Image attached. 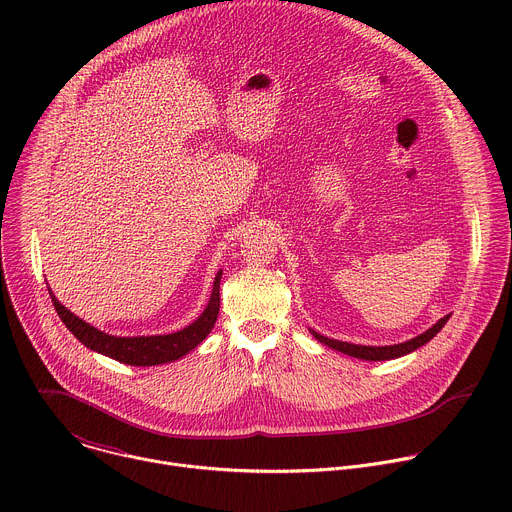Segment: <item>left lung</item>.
Returning a JSON list of instances; mask_svg holds the SVG:
<instances>
[{"instance_id":"left-lung-1","label":"left lung","mask_w":512,"mask_h":512,"mask_svg":"<svg viewBox=\"0 0 512 512\" xmlns=\"http://www.w3.org/2000/svg\"><path fill=\"white\" fill-rule=\"evenodd\" d=\"M450 320V314L444 316L442 320H437L429 330H425L423 334L407 340V342H401V344H393V346H362V344H350V342H340V340H334V338H326L322 334H318L316 330H310L314 334L316 340H320L322 344L338 350V352H344L348 356H354V358H362V360H391V358H399V356H405L413 350H417L419 346L427 344L437 332H440L446 322Z\"/></svg>"}]
</instances>
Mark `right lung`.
<instances>
[{
  "label": "right lung",
  "instance_id": "obj_1",
  "mask_svg": "<svg viewBox=\"0 0 512 512\" xmlns=\"http://www.w3.org/2000/svg\"><path fill=\"white\" fill-rule=\"evenodd\" d=\"M221 275H223V271L216 273L208 306L198 316V320H194L184 330H178V332H172V334H160V336H129V338L123 336L121 338V336L105 334V332L97 330L95 326L83 322L79 316H75L70 310H66L54 298L52 291L50 289L48 291H50L54 310L58 312L64 326L72 334H75V338L81 340L87 348H91L95 352H101L109 358H115L123 364H133V367H156V364L172 362V360H178L184 354H188L214 328L218 308H221V291H218V289H221Z\"/></svg>",
  "mask_w": 512,
  "mask_h": 512
}]
</instances>
